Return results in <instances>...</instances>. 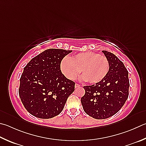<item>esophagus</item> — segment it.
Here are the masks:
<instances>
[{
	"label": "esophagus",
	"mask_w": 146,
	"mask_h": 146,
	"mask_svg": "<svg viewBox=\"0 0 146 146\" xmlns=\"http://www.w3.org/2000/svg\"><path fill=\"white\" fill-rule=\"evenodd\" d=\"M80 84H75V87H80Z\"/></svg>",
	"instance_id": "esophagus-1"
}]
</instances>
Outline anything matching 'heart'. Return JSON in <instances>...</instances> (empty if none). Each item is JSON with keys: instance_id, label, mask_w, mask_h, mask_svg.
<instances>
[{"instance_id": "obj_1", "label": "heart", "mask_w": 146, "mask_h": 146, "mask_svg": "<svg viewBox=\"0 0 146 146\" xmlns=\"http://www.w3.org/2000/svg\"><path fill=\"white\" fill-rule=\"evenodd\" d=\"M60 68L66 78L75 80L80 73L82 79L90 84H96L107 75L109 61L104 55L93 52L79 53L61 60Z\"/></svg>"}]
</instances>
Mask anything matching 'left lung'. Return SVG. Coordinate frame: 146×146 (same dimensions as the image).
Here are the masks:
<instances>
[{
	"instance_id": "obj_1",
	"label": "left lung",
	"mask_w": 146,
	"mask_h": 146,
	"mask_svg": "<svg viewBox=\"0 0 146 146\" xmlns=\"http://www.w3.org/2000/svg\"><path fill=\"white\" fill-rule=\"evenodd\" d=\"M102 52L110 64L107 75L98 83L84 86L86 92L81 98L85 112L96 119H107L115 114L129 95L128 70L114 54L105 50Z\"/></svg>"
}]
</instances>
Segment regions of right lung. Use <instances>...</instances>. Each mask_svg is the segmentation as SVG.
<instances>
[{"mask_svg": "<svg viewBox=\"0 0 146 146\" xmlns=\"http://www.w3.org/2000/svg\"><path fill=\"white\" fill-rule=\"evenodd\" d=\"M71 50H44L26 65L20 77L19 96L28 112L36 117L50 119L59 115L75 83L63 75L61 60Z\"/></svg>", "mask_w": 146, "mask_h": 146, "instance_id": "1", "label": "right lung"}]
</instances>
